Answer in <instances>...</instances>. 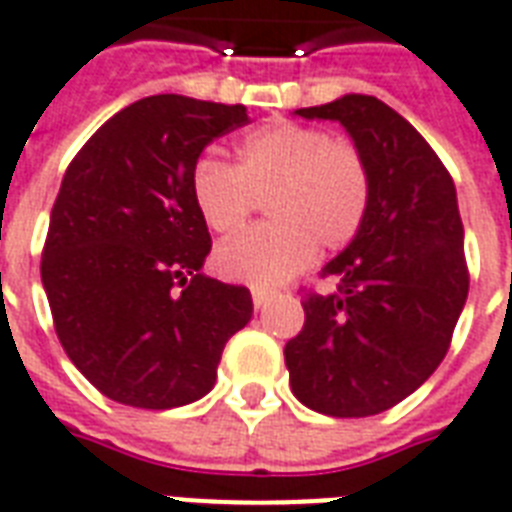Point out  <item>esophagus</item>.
Here are the masks:
<instances>
[{
    "instance_id": "obj_1",
    "label": "esophagus",
    "mask_w": 512,
    "mask_h": 512,
    "mask_svg": "<svg viewBox=\"0 0 512 512\" xmlns=\"http://www.w3.org/2000/svg\"><path fill=\"white\" fill-rule=\"evenodd\" d=\"M251 297H253V305H256V308H264V305L270 302L272 292H267V289H259V286H253Z\"/></svg>"
}]
</instances>
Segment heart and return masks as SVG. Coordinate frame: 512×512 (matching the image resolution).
<instances>
[{"label":"heart","mask_w":512,"mask_h":512,"mask_svg":"<svg viewBox=\"0 0 512 512\" xmlns=\"http://www.w3.org/2000/svg\"><path fill=\"white\" fill-rule=\"evenodd\" d=\"M371 166L349 138L300 122H272L237 144L234 166L196 160L190 199L215 234H237L264 199L270 223L223 242L215 267L223 278L278 286L302 272L322 248L343 251L371 210Z\"/></svg>","instance_id":"1"}]
</instances>
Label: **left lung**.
<instances>
[{"label": "left lung", "mask_w": 512, "mask_h": 512, "mask_svg": "<svg viewBox=\"0 0 512 512\" xmlns=\"http://www.w3.org/2000/svg\"><path fill=\"white\" fill-rule=\"evenodd\" d=\"M335 119L371 166L363 231L308 289L305 324L286 343L294 395L313 412L368 417L401 404L445 360L469 292L455 185L431 144L371 95L297 108Z\"/></svg>", "instance_id": "left-lung-1"}]
</instances>
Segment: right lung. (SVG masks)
<instances>
[{
  "instance_id": "right-lung-1",
  "label": "right lung",
  "mask_w": 512,
  "mask_h": 512,
  "mask_svg": "<svg viewBox=\"0 0 512 512\" xmlns=\"http://www.w3.org/2000/svg\"><path fill=\"white\" fill-rule=\"evenodd\" d=\"M242 125L245 106L152 95L100 125L67 166L40 278L62 349L117 404L199 401L226 341L251 322L245 286L201 275L212 240L190 199L204 147Z\"/></svg>"
}]
</instances>
